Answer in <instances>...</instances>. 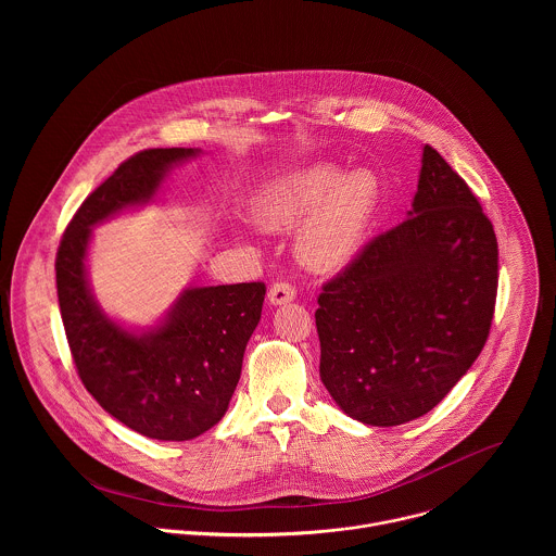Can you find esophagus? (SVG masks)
Returning a JSON list of instances; mask_svg holds the SVG:
<instances>
[{
    "instance_id": "1",
    "label": "esophagus",
    "mask_w": 556,
    "mask_h": 556,
    "mask_svg": "<svg viewBox=\"0 0 556 556\" xmlns=\"http://www.w3.org/2000/svg\"><path fill=\"white\" fill-rule=\"evenodd\" d=\"M295 289L289 285V282H274L269 293H267V300L271 306H282V304H289L295 300Z\"/></svg>"
}]
</instances>
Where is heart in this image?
I'll list each match as a JSON object with an SVG mask.
<instances>
[{"mask_svg":"<svg viewBox=\"0 0 556 556\" xmlns=\"http://www.w3.org/2000/svg\"><path fill=\"white\" fill-rule=\"evenodd\" d=\"M381 184L370 168L346 173L336 164H313L265 186L254 214L261 225L287 229L303 223L295 236L300 258L318 271L351 263L375 220Z\"/></svg>","mask_w":556,"mask_h":556,"instance_id":"b5f03b06","label":"heart"}]
</instances>
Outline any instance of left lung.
I'll return each mask as SVG.
<instances>
[{"label": "left lung", "instance_id": "8db88e82", "mask_svg": "<svg viewBox=\"0 0 556 556\" xmlns=\"http://www.w3.org/2000/svg\"><path fill=\"white\" fill-rule=\"evenodd\" d=\"M498 245L467 181L426 146L413 207L323 285L320 381L368 426L426 415L467 375L494 315Z\"/></svg>", "mask_w": 556, "mask_h": 556}]
</instances>
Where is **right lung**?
Wrapping results in <instances>:
<instances>
[{
	"mask_svg": "<svg viewBox=\"0 0 556 556\" xmlns=\"http://www.w3.org/2000/svg\"><path fill=\"white\" fill-rule=\"evenodd\" d=\"M199 152L160 148L122 162L83 201L55 258L62 320L85 390L117 421L159 441H190L223 419L265 285L186 289L160 325L130 331L100 311L85 261L91 227L150 203L164 175Z\"/></svg>",
	"mask_w": 556,
	"mask_h": 556,
	"instance_id": "right-lung-1",
	"label": "right lung"
}]
</instances>
